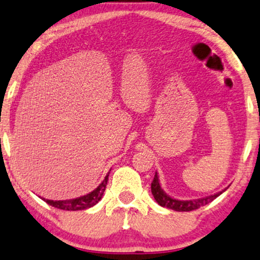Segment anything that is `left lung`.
Returning <instances> with one entry per match:
<instances>
[{
	"label": "left lung",
	"instance_id": "1",
	"mask_svg": "<svg viewBox=\"0 0 260 260\" xmlns=\"http://www.w3.org/2000/svg\"><path fill=\"white\" fill-rule=\"evenodd\" d=\"M225 189H223L222 192L216 193L213 196L205 197V198H199V199H193V200H177L174 199L172 197H169L166 192L162 189V187L159 185L158 176L157 173L154 174V177L151 182V192H152L153 198L156 199V202L159 204L163 208H168L175 211H192V210L199 209L200 206L206 205L210 202H212L213 199L217 198L218 196H221Z\"/></svg>",
	"mask_w": 260,
	"mask_h": 260
}]
</instances>
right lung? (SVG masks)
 Listing matches in <instances>:
<instances>
[{
	"label": "right lung",
	"instance_id": "obj_1",
	"mask_svg": "<svg viewBox=\"0 0 260 260\" xmlns=\"http://www.w3.org/2000/svg\"><path fill=\"white\" fill-rule=\"evenodd\" d=\"M108 176L109 173L107 174V176L104 177V180L100 183V186L96 189H93L88 194H85L83 197H79L75 199H68V200H50L42 198L45 203H48L49 205L54 206V208L61 209V210H67V211H78V210H85L88 208H92L96 204L100 202L103 197L104 190H106L107 183H108Z\"/></svg>",
	"mask_w": 260,
	"mask_h": 260
}]
</instances>
